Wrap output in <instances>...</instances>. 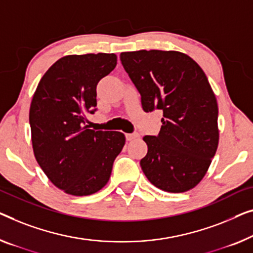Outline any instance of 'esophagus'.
<instances>
[{
    "label": "esophagus",
    "instance_id": "1",
    "mask_svg": "<svg viewBox=\"0 0 253 253\" xmlns=\"http://www.w3.org/2000/svg\"><path fill=\"white\" fill-rule=\"evenodd\" d=\"M139 135L137 133H131V134H126V139L127 141H133L135 138H138Z\"/></svg>",
    "mask_w": 253,
    "mask_h": 253
}]
</instances>
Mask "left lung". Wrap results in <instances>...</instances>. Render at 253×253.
<instances>
[{
    "label": "left lung",
    "instance_id": "obj_1",
    "mask_svg": "<svg viewBox=\"0 0 253 253\" xmlns=\"http://www.w3.org/2000/svg\"><path fill=\"white\" fill-rule=\"evenodd\" d=\"M120 61L143 110L163 111L158 136L143 137V172L165 192L190 191L207 174L219 142L218 104L205 71L178 51L123 52Z\"/></svg>",
    "mask_w": 253,
    "mask_h": 253
}]
</instances>
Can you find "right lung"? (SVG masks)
Returning <instances> with one entry per match:
<instances>
[{"mask_svg": "<svg viewBox=\"0 0 253 253\" xmlns=\"http://www.w3.org/2000/svg\"><path fill=\"white\" fill-rule=\"evenodd\" d=\"M114 53L66 55L37 85L29 109L36 161L54 185L75 197L96 193L110 178L125 145L120 131L93 130L86 115L96 107V85L115 69Z\"/></svg>", "mask_w": 253, "mask_h": 253, "instance_id": "right-lung-1", "label": "right lung"}]
</instances>
